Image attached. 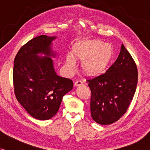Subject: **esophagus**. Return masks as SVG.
Instances as JSON below:
<instances>
[{
	"mask_svg": "<svg viewBox=\"0 0 150 150\" xmlns=\"http://www.w3.org/2000/svg\"><path fill=\"white\" fill-rule=\"evenodd\" d=\"M81 85H82V82L80 80H77L75 82V86H80Z\"/></svg>",
	"mask_w": 150,
	"mask_h": 150,
	"instance_id": "obj_1",
	"label": "esophagus"
}]
</instances>
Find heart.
<instances>
[{"instance_id": "b5f03b06", "label": "heart", "mask_w": 150, "mask_h": 150, "mask_svg": "<svg viewBox=\"0 0 150 150\" xmlns=\"http://www.w3.org/2000/svg\"><path fill=\"white\" fill-rule=\"evenodd\" d=\"M115 57V50L110 43L100 40H85L74 46L73 55L68 54L66 64L70 70H73L77 60L82 61L83 71L88 75L103 73L111 64Z\"/></svg>"}]
</instances>
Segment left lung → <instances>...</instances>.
<instances>
[{"mask_svg":"<svg viewBox=\"0 0 150 150\" xmlns=\"http://www.w3.org/2000/svg\"><path fill=\"white\" fill-rule=\"evenodd\" d=\"M86 81L91 91V117L96 123L108 125L127 112L136 92L138 69L122 44L118 58L105 73Z\"/></svg>","mask_w":150,"mask_h":150,"instance_id":"1","label":"left lung"}]
</instances>
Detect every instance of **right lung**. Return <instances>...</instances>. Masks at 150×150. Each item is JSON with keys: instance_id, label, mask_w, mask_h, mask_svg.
<instances>
[{"instance_id": "add662e5", "label": "right lung", "mask_w": 150, "mask_h": 150, "mask_svg": "<svg viewBox=\"0 0 150 150\" xmlns=\"http://www.w3.org/2000/svg\"><path fill=\"white\" fill-rule=\"evenodd\" d=\"M57 38H34L21 47L14 61L16 98L28 114L39 120L54 116L64 96L73 88V81L59 76L54 70L52 58L58 55L52 46Z\"/></svg>"}]
</instances>
